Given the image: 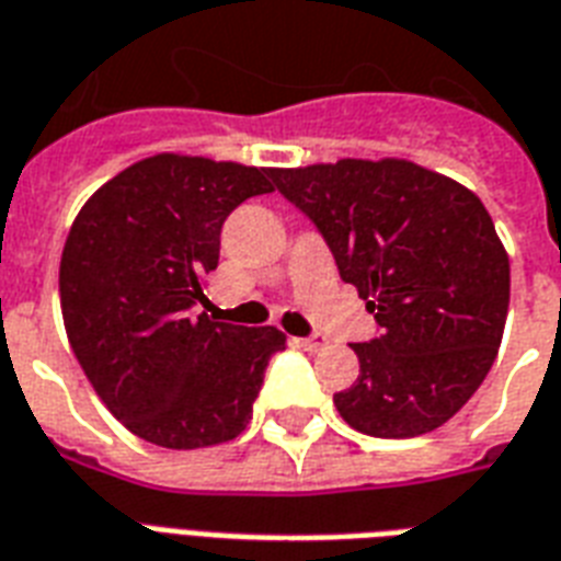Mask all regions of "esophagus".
Listing matches in <instances>:
<instances>
[{"label": "esophagus", "instance_id": "1", "mask_svg": "<svg viewBox=\"0 0 561 561\" xmlns=\"http://www.w3.org/2000/svg\"><path fill=\"white\" fill-rule=\"evenodd\" d=\"M298 345H301L304 351H321V348H328V336L312 333V336H307V340H298Z\"/></svg>", "mask_w": 561, "mask_h": 561}]
</instances>
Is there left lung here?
<instances>
[{
  "instance_id": "obj_1",
  "label": "left lung",
  "mask_w": 561,
  "mask_h": 561,
  "mask_svg": "<svg viewBox=\"0 0 561 561\" xmlns=\"http://www.w3.org/2000/svg\"><path fill=\"white\" fill-rule=\"evenodd\" d=\"M328 240L380 336L333 403L351 427L412 438L454 419L489 375L510 310V254L468 186L403 158L268 169Z\"/></svg>"
}]
</instances>
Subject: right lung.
Wrapping results in <instances>:
<instances>
[{"instance_id": "right-lung-1", "label": "right lung", "mask_w": 561, "mask_h": 561, "mask_svg": "<svg viewBox=\"0 0 561 561\" xmlns=\"http://www.w3.org/2000/svg\"><path fill=\"white\" fill-rule=\"evenodd\" d=\"M266 167L160 151L102 184L60 254V312L78 366L134 436L172 450L249 427L277 328L193 316L228 213L272 193Z\"/></svg>"}]
</instances>
